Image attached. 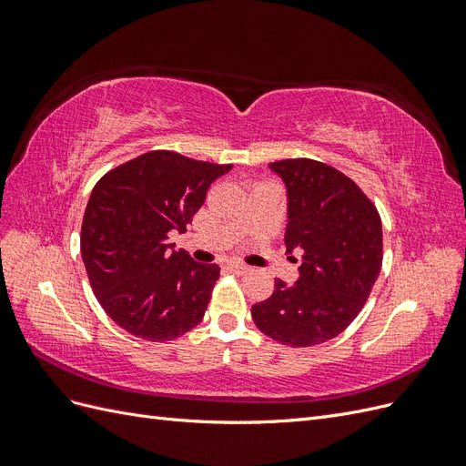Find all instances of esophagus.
I'll return each mask as SVG.
<instances>
[{
    "mask_svg": "<svg viewBox=\"0 0 466 466\" xmlns=\"http://www.w3.org/2000/svg\"><path fill=\"white\" fill-rule=\"evenodd\" d=\"M228 270L235 276H245L250 272V268L247 264H238V262H229L228 264Z\"/></svg>",
    "mask_w": 466,
    "mask_h": 466,
    "instance_id": "1",
    "label": "esophagus"
}]
</instances>
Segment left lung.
<instances>
[{"label":"left lung","instance_id":"obj_1","mask_svg":"<svg viewBox=\"0 0 466 466\" xmlns=\"http://www.w3.org/2000/svg\"><path fill=\"white\" fill-rule=\"evenodd\" d=\"M288 188V255L301 250L295 286L276 279L274 293L250 315L272 340L307 348L350 327L368 301L383 264V225L354 180L315 159L270 163Z\"/></svg>","mask_w":466,"mask_h":466}]
</instances>
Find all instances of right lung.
Segmentation results:
<instances>
[{
	"instance_id": "add662e5",
	"label": "right lung",
	"mask_w": 466,
	"mask_h": 466,
	"mask_svg": "<svg viewBox=\"0 0 466 466\" xmlns=\"http://www.w3.org/2000/svg\"><path fill=\"white\" fill-rule=\"evenodd\" d=\"M231 167L157 149L95 185L81 257L98 303L126 332L167 342L204 319L219 266L194 262L168 238L187 231L211 182Z\"/></svg>"
}]
</instances>
